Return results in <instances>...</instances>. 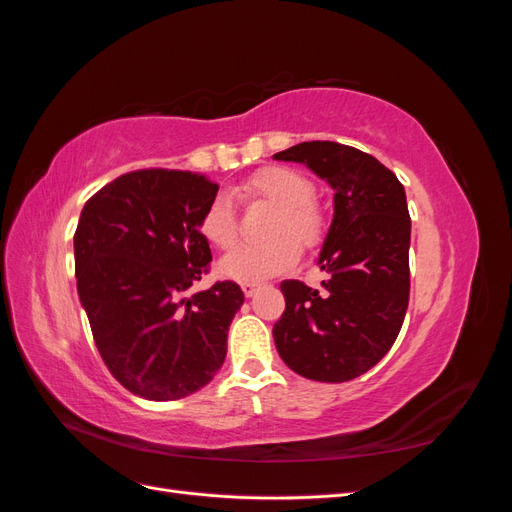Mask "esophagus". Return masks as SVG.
<instances>
[{"label":"esophagus","instance_id":"1","mask_svg":"<svg viewBox=\"0 0 512 512\" xmlns=\"http://www.w3.org/2000/svg\"><path fill=\"white\" fill-rule=\"evenodd\" d=\"M241 288H243L245 297H254V294H256L258 288H260V284H256V282H245V284H241Z\"/></svg>","mask_w":512,"mask_h":512}]
</instances>
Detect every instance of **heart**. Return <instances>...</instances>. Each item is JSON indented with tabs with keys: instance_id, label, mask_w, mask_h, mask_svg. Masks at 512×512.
Instances as JSON below:
<instances>
[{
	"instance_id": "heart-1",
	"label": "heart",
	"mask_w": 512,
	"mask_h": 512,
	"mask_svg": "<svg viewBox=\"0 0 512 512\" xmlns=\"http://www.w3.org/2000/svg\"><path fill=\"white\" fill-rule=\"evenodd\" d=\"M245 192L273 207L265 224V241L239 245L220 262L222 277L262 282L297 265L301 247L314 250L327 230V218L316 203V185L301 170L269 166L245 185ZM198 232L218 250H230L239 239V213L230 194H215L198 218Z\"/></svg>"
}]
</instances>
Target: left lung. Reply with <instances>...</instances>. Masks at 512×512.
<instances>
[{
    "mask_svg": "<svg viewBox=\"0 0 512 512\" xmlns=\"http://www.w3.org/2000/svg\"><path fill=\"white\" fill-rule=\"evenodd\" d=\"M303 162L335 190V215L318 265L322 292L282 282L286 309L275 348L299 376L348 382L374 367L399 335L410 299V213L404 185L369 153L333 141L273 156Z\"/></svg>",
    "mask_w": 512,
    "mask_h": 512,
    "instance_id": "8db88e82",
    "label": "left lung"
}]
</instances>
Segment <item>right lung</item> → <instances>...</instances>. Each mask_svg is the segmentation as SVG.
<instances>
[{"instance_id": "add662e5", "label": "right lung", "mask_w": 512, "mask_h": 512, "mask_svg": "<svg viewBox=\"0 0 512 512\" xmlns=\"http://www.w3.org/2000/svg\"><path fill=\"white\" fill-rule=\"evenodd\" d=\"M218 190L192 170L141 168L106 183L83 207L76 288L104 365L138 397H188L226 359L243 290L226 280L190 294L209 273L198 218Z\"/></svg>"}]
</instances>
